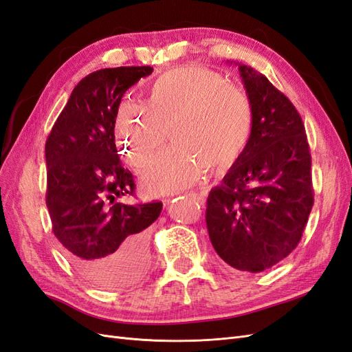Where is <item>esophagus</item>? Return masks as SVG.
<instances>
[{
	"instance_id": "esophagus-1",
	"label": "esophagus",
	"mask_w": 352,
	"mask_h": 352,
	"mask_svg": "<svg viewBox=\"0 0 352 352\" xmlns=\"http://www.w3.org/2000/svg\"><path fill=\"white\" fill-rule=\"evenodd\" d=\"M186 195H189V197H192V198H195V199H198V201H204V197H202L201 194H198V192H189V194H186ZM164 204H168V199H164L163 201Z\"/></svg>"
}]
</instances>
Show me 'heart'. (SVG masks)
Here are the masks:
<instances>
[{
    "label": "heart",
    "mask_w": 352,
    "mask_h": 352,
    "mask_svg": "<svg viewBox=\"0 0 352 352\" xmlns=\"http://www.w3.org/2000/svg\"><path fill=\"white\" fill-rule=\"evenodd\" d=\"M117 142L133 170L151 163L141 177L144 192L163 195L197 184L206 172L235 164L251 141L254 109L241 87L202 66L170 69L154 79L145 102L123 97L114 111Z\"/></svg>",
    "instance_id": "obj_1"
}]
</instances>
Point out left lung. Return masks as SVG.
Here are the masks:
<instances>
[{"instance_id": "left-lung-1", "label": "left lung", "mask_w": 352, "mask_h": 352, "mask_svg": "<svg viewBox=\"0 0 352 352\" xmlns=\"http://www.w3.org/2000/svg\"><path fill=\"white\" fill-rule=\"evenodd\" d=\"M254 109L251 141L207 198L210 241L230 267L260 273L300 243L314 204L300 113L264 74L238 65Z\"/></svg>"}]
</instances>
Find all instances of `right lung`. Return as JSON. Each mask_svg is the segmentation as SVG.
<instances>
[{
	"label": "right lung",
	"mask_w": 352,
	"mask_h": 352,
	"mask_svg": "<svg viewBox=\"0 0 352 352\" xmlns=\"http://www.w3.org/2000/svg\"><path fill=\"white\" fill-rule=\"evenodd\" d=\"M150 66L101 69L74 87L45 142L47 207L52 232L70 264L105 289L135 283L150 265L146 228L160 201L127 206L133 175L116 150L114 111L123 94Z\"/></svg>",
	"instance_id": "right-lung-1"
}]
</instances>
